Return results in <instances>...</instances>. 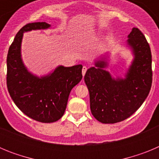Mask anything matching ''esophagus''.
<instances>
[{
    "label": "esophagus",
    "mask_w": 159,
    "mask_h": 159,
    "mask_svg": "<svg viewBox=\"0 0 159 159\" xmlns=\"http://www.w3.org/2000/svg\"><path fill=\"white\" fill-rule=\"evenodd\" d=\"M87 70H88V68H87V67H85V66H84L82 68V74H83V76H84V75H85V73H86Z\"/></svg>",
    "instance_id": "34e87169"
}]
</instances>
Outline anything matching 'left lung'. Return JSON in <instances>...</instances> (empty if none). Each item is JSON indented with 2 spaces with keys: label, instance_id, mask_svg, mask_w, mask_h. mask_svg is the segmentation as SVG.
<instances>
[{
  "label": "left lung",
  "instance_id": "left-lung-1",
  "mask_svg": "<svg viewBox=\"0 0 159 159\" xmlns=\"http://www.w3.org/2000/svg\"><path fill=\"white\" fill-rule=\"evenodd\" d=\"M127 46L134 60L125 78L116 79L104 69L108 63L105 57L95 60L84 75L89 91L90 108L94 117L102 123L125 120L141 107L151 91L152 58L151 48L143 32L133 28L128 35Z\"/></svg>",
  "mask_w": 159,
  "mask_h": 159
}]
</instances>
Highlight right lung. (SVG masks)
<instances>
[{
    "label": "right lung",
    "mask_w": 159,
    "mask_h": 159,
    "mask_svg": "<svg viewBox=\"0 0 159 159\" xmlns=\"http://www.w3.org/2000/svg\"><path fill=\"white\" fill-rule=\"evenodd\" d=\"M50 27L46 22L25 25L14 38L7 56V88L11 98L25 115L45 123L62 117L71 89L83 77L81 64L58 66L52 72L41 77L28 71L21 58L24 32Z\"/></svg>",
    "instance_id": "right-lung-1"
}]
</instances>
